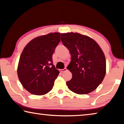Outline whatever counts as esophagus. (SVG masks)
I'll use <instances>...</instances> for the list:
<instances>
[{
    "mask_svg": "<svg viewBox=\"0 0 124 124\" xmlns=\"http://www.w3.org/2000/svg\"><path fill=\"white\" fill-rule=\"evenodd\" d=\"M66 70H67V68H64V69H62V70H60V72L62 73V72H65V71H66Z\"/></svg>",
    "mask_w": 124,
    "mask_h": 124,
    "instance_id": "34e87169",
    "label": "esophagus"
}]
</instances>
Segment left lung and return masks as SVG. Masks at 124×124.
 <instances>
[{"label":"left lung","mask_w":124,"mask_h":124,"mask_svg":"<svg viewBox=\"0 0 124 124\" xmlns=\"http://www.w3.org/2000/svg\"><path fill=\"white\" fill-rule=\"evenodd\" d=\"M61 39L71 54L67 67L72 74L66 83L68 89L80 95L94 91L106 75V58L102 49L91 38L77 33L61 34Z\"/></svg>","instance_id":"left-lung-1"}]
</instances>
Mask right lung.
Wrapping results in <instances>:
<instances>
[{
    "label": "right lung",
    "mask_w": 124,
    "mask_h": 124,
    "mask_svg": "<svg viewBox=\"0 0 124 124\" xmlns=\"http://www.w3.org/2000/svg\"><path fill=\"white\" fill-rule=\"evenodd\" d=\"M60 35L55 32L35 38L23 50L17 74L23 86L31 93L43 95L53 87L60 72L52 63V54L60 42Z\"/></svg>",
    "instance_id": "1"
}]
</instances>
